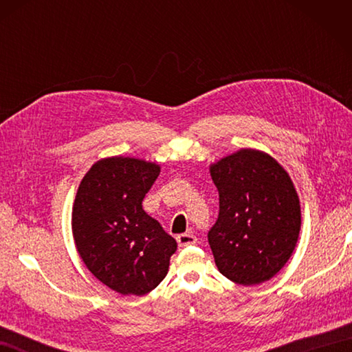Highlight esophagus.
I'll list each match as a JSON object with an SVG mask.
<instances>
[{
	"mask_svg": "<svg viewBox=\"0 0 352 352\" xmlns=\"http://www.w3.org/2000/svg\"><path fill=\"white\" fill-rule=\"evenodd\" d=\"M177 242H178V246L180 248H183V246H189V245H193L197 242V237L190 234V233H184V234H180L177 237Z\"/></svg>",
	"mask_w": 352,
	"mask_h": 352,
	"instance_id": "obj_1",
	"label": "esophagus"
}]
</instances>
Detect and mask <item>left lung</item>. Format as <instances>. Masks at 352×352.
Listing matches in <instances>:
<instances>
[{"label":"left lung","instance_id":"obj_1","mask_svg":"<svg viewBox=\"0 0 352 352\" xmlns=\"http://www.w3.org/2000/svg\"><path fill=\"white\" fill-rule=\"evenodd\" d=\"M219 216L208 243L219 272L242 286L271 280L287 263L301 230L300 197L272 155L242 148L210 164Z\"/></svg>","mask_w":352,"mask_h":352}]
</instances>
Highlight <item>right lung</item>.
Wrapping results in <instances>:
<instances>
[{"mask_svg": "<svg viewBox=\"0 0 352 352\" xmlns=\"http://www.w3.org/2000/svg\"><path fill=\"white\" fill-rule=\"evenodd\" d=\"M160 166L113 155L92 164L72 206V236L86 267L111 290L142 296L166 276L175 239L142 208Z\"/></svg>", "mask_w": 352, "mask_h": 352, "instance_id": "add662e5", "label": "right lung"}]
</instances>
